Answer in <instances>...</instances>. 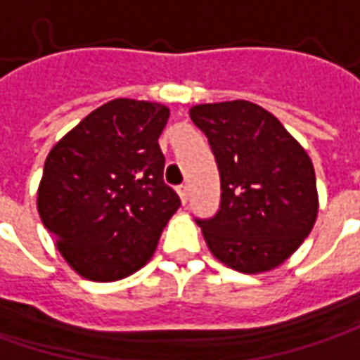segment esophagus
I'll use <instances>...</instances> for the list:
<instances>
[{
	"instance_id": "34e87169",
	"label": "esophagus",
	"mask_w": 360,
	"mask_h": 360,
	"mask_svg": "<svg viewBox=\"0 0 360 360\" xmlns=\"http://www.w3.org/2000/svg\"><path fill=\"white\" fill-rule=\"evenodd\" d=\"M178 196H180L182 205H186V200H188V186H186V184L178 186Z\"/></svg>"
}]
</instances>
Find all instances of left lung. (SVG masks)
Listing matches in <instances>:
<instances>
[{
    "instance_id": "8db88e82",
    "label": "left lung",
    "mask_w": 360,
    "mask_h": 360,
    "mask_svg": "<svg viewBox=\"0 0 360 360\" xmlns=\"http://www.w3.org/2000/svg\"><path fill=\"white\" fill-rule=\"evenodd\" d=\"M221 174V208L198 219L210 253L241 274L281 265L310 235L318 214L310 155L263 107L249 101L194 105Z\"/></svg>"
}]
</instances>
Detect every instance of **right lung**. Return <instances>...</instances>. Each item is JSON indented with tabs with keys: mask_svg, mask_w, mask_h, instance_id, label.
I'll list each match as a JSON object with an SVG mask.
<instances>
[{
	"mask_svg": "<svg viewBox=\"0 0 360 360\" xmlns=\"http://www.w3.org/2000/svg\"><path fill=\"white\" fill-rule=\"evenodd\" d=\"M170 109L113 99L50 150L38 186L40 219L82 278L117 281L143 267L180 198L164 182L158 137Z\"/></svg>",
	"mask_w": 360,
	"mask_h": 360,
	"instance_id": "right-lung-1",
	"label": "right lung"
}]
</instances>
